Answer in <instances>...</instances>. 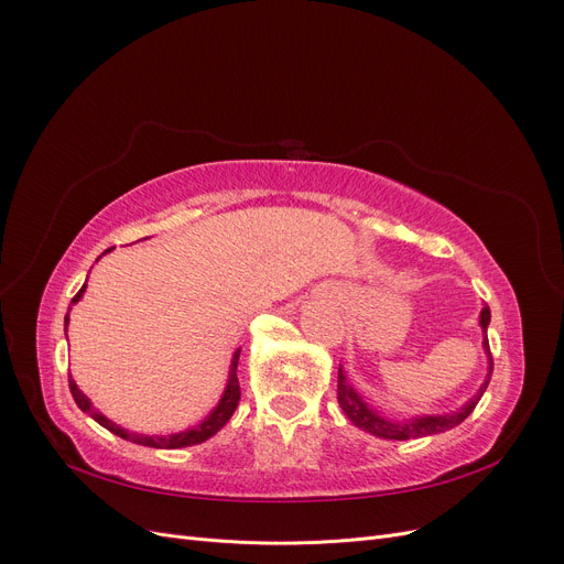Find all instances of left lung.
I'll list each match as a JSON object with an SVG mask.
<instances>
[{"label":"left lung","mask_w":564,"mask_h":564,"mask_svg":"<svg viewBox=\"0 0 564 564\" xmlns=\"http://www.w3.org/2000/svg\"><path fill=\"white\" fill-rule=\"evenodd\" d=\"M489 319L491 313L485 305L480 311V327H482V350L487 355V377L477 388L475 395L460 404L456 412H447V414H416L412 419H388L383 416L379 409H373L360 390H357L348 377L344 367H338V404L344 409V414L350 419L352 425L357 429H362L365 433L377 435L381 440H414V437H425V435H437V433H445L456 429L458 423H464L470 412L475 409V404L480 402L482 392L489 386L491 379V352H489V340H487V327H489Z\"/></svg>","instance_id":"1"}]
</instances>
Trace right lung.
Listing matches in <instances>:
<instances>
[{
  "instance_id": "right-lung-1",
  "label": "right lung",
  "mask_w": 564,
  "mask_h": 564,
  "mask_svg": "<svg viewBox=\"0 0 564 564\" xmlns=\"http://www.w3.org/2000/svg\"><path fill=\"white\" fill-rule=\"evenodd\" d=\"M112 251V249H106L104 256ZM100 259V256H98ZM84 292H87V282H84V286L77 292V296L73 299L70 305H75ZM67 322H70V317L65 315V332H67ZM67 338V334H65ZM237 360H240V348L235 350L232 360H230V371H228V383H226V390L224 395H220L218 404L212 409L209 416H204L197 425H191V429H185L181 433H172V435H143V433H133V431H127L122 429V425H117L115 421H110L106 414H100L98 409L91 404V400L84 395V392L77 388V383L73 381L70 377V392L73 398L77 402V406L82 409L84 414H89L96 423L104 425V429H108L110 433L119 435L122 440H129L133 442V445H143V447H155V449H181V447H191V445H199V442L209 440L212 435H216L224 425L230 421V416L235 414L237 409V402H240V381H237Z\"/></svg>"
}]
</instances>
